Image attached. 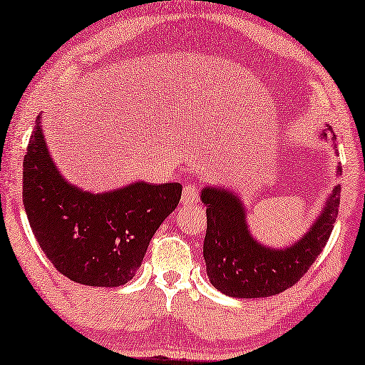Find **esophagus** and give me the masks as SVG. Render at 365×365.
I'll return each instance as SVG.
<instances>
[{
    "label": "esophagus",
    "mask_w": 365,
    "mask_h": 365,
    "mask_svg": "<svg viewBox=\"0 0 365 365\" xmlns=\"http://www.w3.org/2000/svg\"><path fill=\"white\" fill-rule=\"evenodd\" d=\"M199 202V192L197 189L194 186H186L182 190V195H181V205L182 207H192V205H197Z\"/></svg>",
    "instance_id": "obj_1"
}]
</instances>
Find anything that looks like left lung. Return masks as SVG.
<instances>
[{
  "label": "left lung",
  "mask_w": 365,
  "mask_h": 365,
  "mask_svg": "<svg viewBox=\"0 0 365 365\" xmlns=\"http://www.w3.org/2000/svg\"><path fill=\"white\" fill-rule=\"evenodd\" d=\"M319 138L331 142V125ZM341 176V166L336 170ZM341 186L336 184L302 237L274 248L261 243L248 225V209L238 192L225 186H204L200 200L207 207L204 259L210 284L235 299H261L284 292L299 282L322 253L338 217Z\"/></svg>",
  "instance_id": "8db88e82"
}]
</instances>
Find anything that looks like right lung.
Returning <instances> with one entry per match:
<instances>
[{
    "mask_svg": "<svg viewBox=\"0 0 365 365\" xmlns=\"http://www.w3.org/2000/svg\"><path fill=\"white\" fill-rule=\"evenodd\" d=\"M22 171V202L43 253L73 282L119 287L142 266L151 238L176 209L179 182L93 192L70 182L50 155L37 115Z\"/></svg>",
    "mask_w": 365,
    "mask_h": 365,
    "instance_id": "add662e5",
    "label": "right lung"
}]
</instances>
